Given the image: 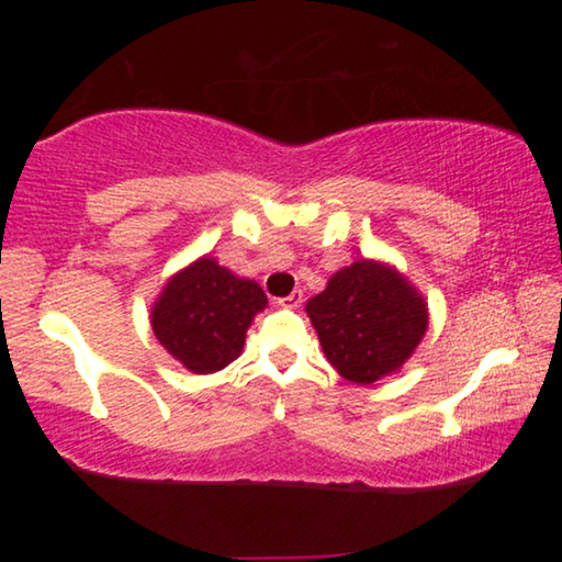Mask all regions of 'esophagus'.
Masks as SVG:
<instances>
[{
    "label": "esophagus",
    "mask_w": 562,
    "mask_h": 562,
    "mask_svg": "<svg viewBox=\"0 0 562 562\" xmlns=\"http://www.w3.org/2000/svg\"><path fill=\"white\" fill-rule=\"evenodd\" d=\"M302 290H294V292H290L288 297H280L278 300V304H282V307H300V302H302Z\"/></svg>",
    "instance_id": "obj_1"
}]
</instances>
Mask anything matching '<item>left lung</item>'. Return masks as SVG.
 <instances>
[{"label": "left lung", "instance_id": "obj_1", "mask_svg": "<svg viewBox=\"0 0 562 562\" xmlns=\"http://www.w3.org/2000/svg\"><path fill=\"white\" fill-rule=\"evenodd\" d=\"M329 364L355 384H372L412 357L429 317L418 292L384 265L359 260L307 302Z\"/></svg>", "mask_w": 562, "mask_h": 562}]
</instances>
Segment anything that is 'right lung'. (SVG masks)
Returning <instances> with one entry per match:
<instances>
[{
  "instance_id": "1",
  "label": "right lung",
  "mask_w": 562,
  "mask_h": 562,
  "mask_svg": "<svg viewBox=\"0 0 562 562\" xmlns=\"http://www.w3.org/2000/svg\"><path fill=\"white\" fill-rule=\"evenodd\" d=\"M268 297L258 282L235 278L211 258L178 272L156 302L154 335L180 364L211 374L240 357L245 331Z\"/></svg>"
}]
</instances>
